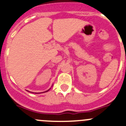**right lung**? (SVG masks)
<instances>
[{
    "label": "right lung",
    "mask_w": 126,
    "mask_h": 126,
    "mask_svg": "<svg viewBox=\"0 0 126 126\" xmlns=\"http://www.w3.org/2000/svg\"><path fill=\"white\" fill-rule=\"evenodd\" d=\"M48 90H47V91H46V92H48Z\"/></svg>",
    "instance_id": "add662e5"
}]
</instances>
